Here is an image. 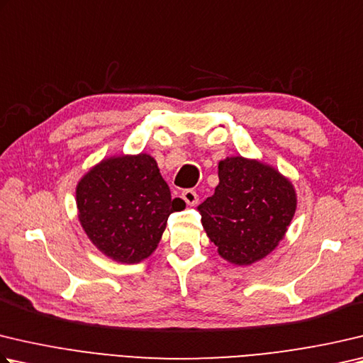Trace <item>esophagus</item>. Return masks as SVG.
<instances>
[{"mask_svg": "<svg viewBox=\"0 0 363 363\" xmlns=\"http://www.w3.org/2000/svg\"><path fill=\"white\" fill-rule=\"evenodd\" d=\"M182 200L186 201L189 206H194V204L199 203V195H196L195 190H184L182 192Z\"/></svg>", "mask_w": 363, "mask_h": 363, "instance_id": "34e87169", "label": "esophagus"}]
</instances>
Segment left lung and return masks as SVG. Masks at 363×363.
I'll use <instances>...</instances> for the list:
<instances>
[{
  "label": "left lung",
  "mask_w": 363,
  "mask_h": 363,
  "mask_svg": "<svg viewBox=\"0 0 363 363\" xmlns=\"http://www.w3.org/2000/svg\"><path fill=\"white\" fill-rule=\"evenodd\" d=\"M201 223L223 260L247 267L284 240L296 211L291 179L272 164L235 155L219 162V184L200 206Z\"/></svg>",
  "instance_id": "1"
}]
</instances>
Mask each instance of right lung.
Masks as SVG:
<instances>
[{"instance_id": "right-lung-1", "label": "right lung", "mask_w": 363, "mask_h": 363, "mask_svg": "<svg viewBox=\"0 0 363 363\" xmlns=\"http://www.w3.org/2000/svg\"><path fill=\"white\" fill-rule=\"evenodd\" d=\"M77 217L100 252L118 263H140L154 254L171 213L186 203L173 199L149 154L113 155L85 173L76 187Z\"/></svg>"}]
</instances>
